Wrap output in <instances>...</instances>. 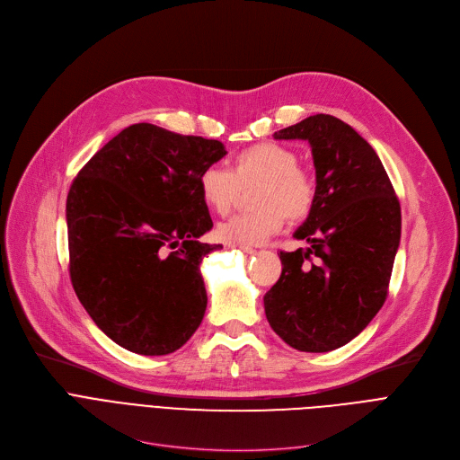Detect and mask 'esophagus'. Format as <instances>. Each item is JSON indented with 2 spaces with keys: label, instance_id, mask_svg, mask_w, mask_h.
I'll list each match as a JSON object with an SVG mask.
<instances>
[{
  "label": "esophagus",
  "instance_id": "obj_1",
  "mask_svg": "<svg viewBox=\"0 0 460 460\" xmlns=\"http://www.w3.org/2000/svg\"><path fill=\"white\" fill-rule=\"evenodd\" d=\"M234 248L243 250V252H246V253H252V252H253V248H250V246H234Z\"/></svg>",
  "mask_w": 460,
  "mask_h": 460
}]
</instances>
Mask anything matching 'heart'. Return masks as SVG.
<instances>
[{
  "label": "heart",
  "mask_w": 460,
  "mask_h": 460,
  "mask_svg": "<svg viewBox=\"0 0 460 460\" xmlns=\"http://www.w3.org/2000/svg\"><path fill=\"white\" fill-rule=\"evenodd\" d=\"M257 182L253 210L236 214L217 226V236L233 246L261 244L278 233L285 220L302 222L317 201V182L298 165V155L274 141L255 143L233 158L231 172L207 165L198 177L203 203L216 214H227L240 186Z\"/></svg>",
  "instance_id": "heart-1"
}]
</instances>
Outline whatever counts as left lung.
<instances>
[{"mask_svg":"<svg viewBox=\"0 0 460 460\" xmlns=\"http://www.w3.org/2000/svg\"><path fill=\"white\" fill-rule=\"evenodd\" d=\"M274 139L311 145L317 201L295 233L309 248L279 253L264 313L287 345L330 352L352 341L388 296L401 205L375 149L341 119L311 115Z\"/></svg>","mask_w":460,"mask_h":460,"instance_id":"8db88e82","label":"left lung"}]
</instances>
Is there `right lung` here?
<instances>
[{
    "instance_id": "add662e5",
    "label": "right lung",
    "mask_w": 460,
    "mask_h": 460,
    "mask_svg": "<svg viewBox=\"0 0 460 460\" xmlns=\"http://www.w3.org/2000/svg\"><path fill=\"white\" fill-rule=\"evenodd\" d=\"M224 143L137 123L110 139L66 198L70 281L111 341L143 356L181 349L203 321L199 264L222 246L198 188Z\"/></svg>"
}]
</instances>
